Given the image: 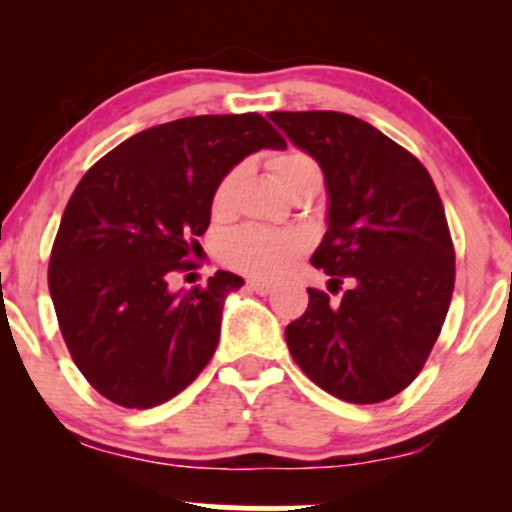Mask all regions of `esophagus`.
I'll return each instance as SVG.
<instances>
[{
	"label": "esophagus",
	"mask_w": 512,
	"mask_h": 512,
	"mask_svg": "<svg viewBox=\"0 0 512 512\" xmlns=\"http://www.w3.org/2000/svg\"><path fill=\"white\" fill-rule=\"evenodd\" d=\"M248 286H250V291L262 293V296H267V293H272V289H274L272 281H267V279H250Z\"/></svg>",
	"instance_id": "34e87169"
}]
</instances>
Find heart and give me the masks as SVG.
I'll list each match as a JSON object with an SVG mask.
<instances>
[{
  "label": "heart",
  "mask_w": 512,
  "mask_h": 512,
  "mask_svg": "<svg viewBox=\"0 0 512 512\" xmlns=\"http://www.w3.org/2000/svg\"><path fill=\"white\" fill-rule=\"evenodd\" d=\"M274 180L279 182L281 190L289 195L291 190L305 185V182H320V166L305 151L286 149L281 154L269 158ZM238 187V170L223 175L216 185L214 197H211V209L216 216H226L233 207V195ZM303 243L293 233L269 231V228L248 226L231 233L223 243V260L240 272L252 276H279L296 262L301 255Z\"/></svg>",
  "instance_id": "1"
}]
</instances>
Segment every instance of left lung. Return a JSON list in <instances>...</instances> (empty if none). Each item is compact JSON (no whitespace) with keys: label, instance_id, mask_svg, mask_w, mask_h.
I'll return each mask as SVG.
<instances>
[{"label":"left lung","instance_id":"left-lung-1","mask_svg":"<svg viewBox=\"0 0 512 512\" xmlns=\"http://www.w3.org/2000/svg\"><path fill=\"white\" fill-rule=\"evenodd\" d=\"M325 173L327 231L310 264L349 281L342 301L308 289L286 327L293 361L351 404L399 395L421 373L455 289V250L436 185L416 156L354 115L269 113Z\"/></svg>","mask_w":512,"mask_h":512}]
</instances>
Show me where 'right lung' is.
Here are the masks:
<instances>
[{
    "label": "right lung",
    "instance_id": "1",
    "mask_svg": "<svg viewBox=\"0 0 512 512\" xmlns=\"http://www.w3.org/2000/svg\"><path fill=\"white\" fill-rule=\"evenodd\" d=\"M260 149H286L257 113L197 115L134 134L76 185L52 245L48 284L69 354L105 399L151 409L202 373L226 296L243 276L216 272L173 293L195 267L223 175Z\"/></svg>",
    "mask_w": 512,
    "mask_h": 512
}]
</instances>
